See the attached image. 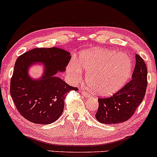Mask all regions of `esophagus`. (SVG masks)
Listing matches in <instances>:
<instances>
[{
    "label": "esophagus",
    "mask_w": 157,
    "mask_h": 157,
    "mask_svg": "<svg viewBox=\"0 0 157 157\" xmlns=\"http://www.w3.org/2000/svg\"><path fill=\"white\" fill-rule=\"evenodd\" d=\"M82 94L85 97H90V94H88V93H86V91H82Z\"/></svg>",
    "instance_id": "1"
}]
</instances>
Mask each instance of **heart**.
<instances>
[{
  "label": "heart",
  "instance_id": "b5f03b06",
  "mask_svg": "<svg viewBox=\"0 0 157 157\" xmlns=\"http://www.w3.org/2000/svg\"><path fill=\"white\" fill-rule=\"evenodd\" d=\"M82 70L87 73L86 82L96 94L107 96L116 93L128 80L132 71V61L125 54L101 48L82 50L77 63L68 67L69 75L78 79Z\"/></svg>",
  "mask_w": 157,
  "mask_h": 157
}]
</instances>
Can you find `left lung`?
I'll list each match as a JSON object with an SVG mask.
<instances>
[{"mask_svg": "<svg viewBox=\"0 0 157 157\" xmlns=\"http://www.w3.org/2000/svg\"><path fill=\"white\" fill-rule=\"evenodd\" d=\"M135 60L132 80L112 97L98 99L99 108L95 117L101 124L126 121L142 102L147 87V68L144 60L137 54Z\"/></svg>", "mask_w": 157, "mask_h": 157, "instance_id": "obj_1", "label": "left lung"}]
</instances>
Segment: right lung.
I'll return each instance as SVG.
<instances>
[{
	"label": "right lung",
	"mask_w": 157,
	"mask_h": 157,
	"mask_svg": "<svg viewBox=\"0 0 157 157\" xmlns=\"http://www.w3.org/2000/svg\"><path fill=\"white\" fill-rule=\"evenodd\" d=\"M71 59L70 53L57 48H35L19 56L14 64L10 94L19 113L38 124L56 121L63 111L64 99L70 90L78 89L56 77L63 72ZM40 63L44 71L39 79L29 75V68Z\"/></svg>",
	"instance_id": "1"
}]
</instances>
